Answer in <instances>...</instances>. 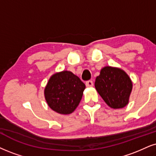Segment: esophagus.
<instances>
[{"instance_id":"obj_1","label":"esophagus","mask_w":156,"mask_h":156,"mask_svg":"<svg viewBox=\"0 0 156 156\" xmlns=\"http://www.w3.org/2000/svg\"><path fill=\"white\" fill-rule=\"evenodd\" d=\"M85 84H86V86H87V87H93V81H92V80H88V81L86 82Z\"/></svg>"}]
</instances>
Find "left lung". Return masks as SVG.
Returning a JSON list of instances; mask_svg holds the SVG:
<instances>
[{
  "mask_svg": "<svg viewBox=\"0 0 156 156\" xmlns=\"http://www.w3.org/2000/svg\"><path fill=\"white\" fill-rule=\"evenodd\" d=\"M95 87L108 106L122 108L127 105L132 83L122 69L105 66L96 77Z\"/></svg>",
  "mask_w": 156,
  "mask_h": 156,
  "instance_id": "obj_1",
  "label": "left lung"
}]
</instances>
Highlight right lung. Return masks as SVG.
I'll use <instances>...</instances> for the list:
<instances>
[{
    "label": "right lung",
    "mask_w": 156,
    "mask_h": 156,
    "mask_svg": "<svg viewBox=\"0 0 156 156\" xmlns=\"http://www.w3.org/2000/svg\"><path fill=\"white\" fill-rule=\"evenodd\" d=\"M85 84L77 76L68 71L56 73L50 78L45 97L51 109L61 114H69L78 106Z\"/></svg>",
    "instance_id": "obj_1"
}]
</instances>
